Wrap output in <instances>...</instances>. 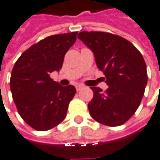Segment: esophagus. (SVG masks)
Listing matches in <instances>:
<instances>
[{
    "label": "esophagus",
    "instance_id": "34e87169",
    "mask_svg": "<svg viewBox=\"0 0 160 160\" xmlns=\"http://www.w3.org/2000/svg\"><path fill=\"white\" fill-rule=\"evenodd\" d=\"M82 88H84L83 85H78V86H76V90H77V91H80V90H81Z\"/></svg>",
    "mask_w": 160,
    "mask_h": 160
}]
</instances>
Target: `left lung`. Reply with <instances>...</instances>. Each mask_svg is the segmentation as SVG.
<instances>
[{
	"instance_id": "8db88e82",
	"label": "left lung",
	"mask_w": 160,
	"mask_h": 160,
	"mask_svg": "<svg viewBox=\"0 0 160 160\" xmlns=\"http://www.w3.org/2000/svg\"><path fill=\"white\" fill-rule=\"evenodd\" d=\"M78 38L93 53L108 86L105 92L91 88L89 112L100 124L120 126L134 114L144 96L147 72L142 54L127 40L112 33L84 31Z\"/></svg>"
}]
</instances>
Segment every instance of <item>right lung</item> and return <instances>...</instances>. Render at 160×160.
<instances>
[{
    "label": "right lung",
    "mask_w": 160,
    "mask_h": 160,
    "mask_svg": "<svg viewBox=\"0 0 160 160\" xmlns=\"http://www.w3.org/2000/svg\"><path fill=\"white\" fill-rule=\"evenodd\" d=\"M77 32L51 35L31 46L15 62L10 89L18 112L27 124L47 131L62 122L76 89L50 78L59 72L64 56L76 41Z\"/></svg>",
    "instance_id": "obj_1"
}]
</instances>
